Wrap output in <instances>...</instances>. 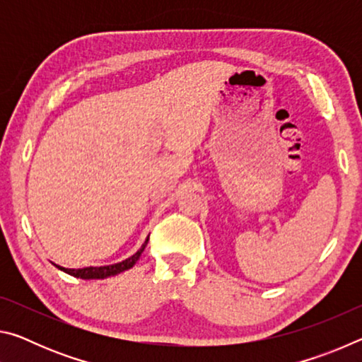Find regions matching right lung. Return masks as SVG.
<instances>
[{"label":"right lung","instance_id":"right-lung-1","mask_svg":"<svg viewBox=\"0 0 362 362\" xmlns=\"http://www.w3.org/2000/svg\"><path fill=\"white\" fill-rule=\"evenodd\" d=\"M146 240L144 243V246L140 247L136 254L129 259L122 260L119 263H115V265H107V267H86V268H78V269H73V268H64V267H59L56 265L59 269H62V272L71 274V276L75 278H81V279H103V278H108V276H115V274H118L121 272H126V269L132 268L136 265V262L140 259V255H142L144 249L146 247Z\"/></svg>","mask_w":362,"mask_h":362}]
</instances>
